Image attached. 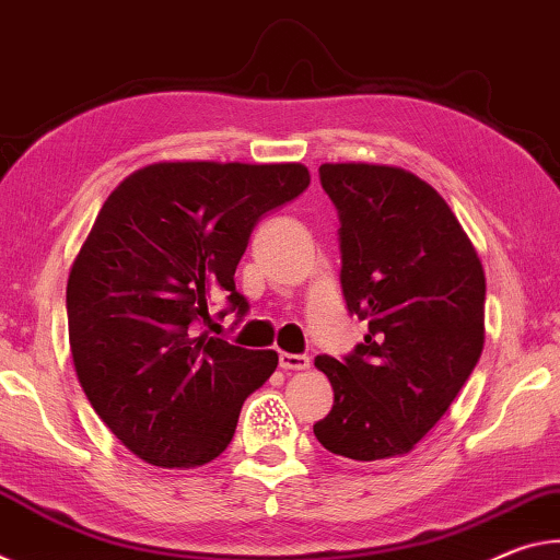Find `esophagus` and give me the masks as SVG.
<instances>
[{
	"mask_svg": "<svg viewBox=\"0 0 560 560\" xmlns=\"http://www.w3.org/2000/svg\"><path fill=\"white\" fill-rule=\"evenodd\" d=\"M280 366L285 372H302V370H307V366H310V357L307 354H288V352H282L280 354Z\"/></svg>",
	"mask_w": 560,
	"mask_h": 560,
	"instance_id": "obj_1",
	"label": "esophagus"
}]
</instances>
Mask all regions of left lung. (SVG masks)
I'll return each instance as SVG.
<instances>
[{
	"instance_id": "8db88e82",
	"label": "left lung",
	"mask_w": 560,
	"mask_h": 560,
	"mask_svg": "<svg viewBox=\"0 0 560 560\" xmlns=\"http://www.w3.org/2000/svg\"><path fill=\"white\" fill-rule=\"evenodd\" d=\"M319 183L340 218L347 313L366 335L340 360H315L335 392L315 436L354 462L401 456L479 362L487 278L452 208L411 173L325 163Z\"/></svg>"
}]
</instances>
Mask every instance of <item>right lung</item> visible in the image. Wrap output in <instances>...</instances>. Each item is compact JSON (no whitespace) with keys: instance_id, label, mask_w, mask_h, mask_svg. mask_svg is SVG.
Returning a JSON list of instances; mask_svg holds the SVG:
<instances>
[{"instance_id":"right-lung-1","label":"right lung","mask_w":560,"mask_h":560,"mask_svg":"<svg viewBox=\"0 0 560 560\" xmlns=\"http://www.w3.org/2000/svg\"><path fill=\"white\" fill-rule=\"evenodd\" d=\"M310 186L300 163H155L98 210L67 285L73 366L98 419L153 466L225 452L243 401L278 366L272 350L198 335L208 305L247 315L235 290L258 220Z\"/></svg>"}]
</instances>
